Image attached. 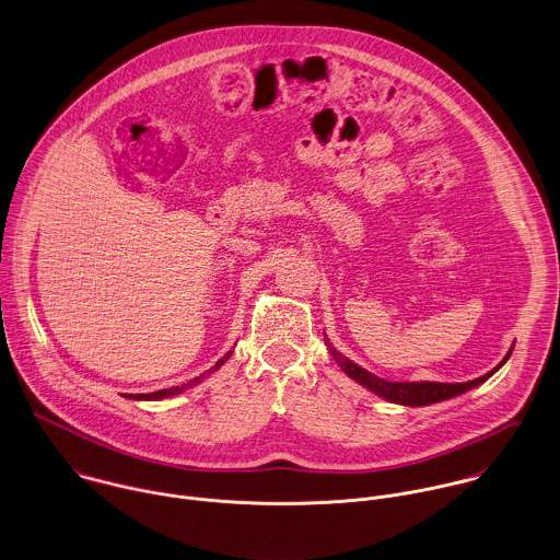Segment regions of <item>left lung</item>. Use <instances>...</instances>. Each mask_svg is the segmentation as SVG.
<instances>
[{
	"mask_svg": "<svg viewBox=\"0 0 560 560\" xmlns=\"http://www.w3.org/2000/svg\"><path fill=\"white\" fill-rule=\"evenodd\" d=\"M325 343L327 348L331 350L334 359L337 361V365L350 376L354 378L359 385L368 387L370 392H374L376 396L389 400V402H396V405H407V407H427V405H433V402H442L447 398H454L480 383H485L491 374H495L504 363L506 359L511 357L513 352V346L511 350L506 352V357L487 374H482L480 378H474V381H467V383H433V381H422V383H396V381H385V378H378L374 376L372 372L363 370L361 365L352 363L348 357H343L339 350H336L331 346V341L325 337Z\"/></svg>",
	"mask_w": 560,
	"mask_h": 560,
	"instance_id": "1",
	"label": "left lung"
}]
</instances>
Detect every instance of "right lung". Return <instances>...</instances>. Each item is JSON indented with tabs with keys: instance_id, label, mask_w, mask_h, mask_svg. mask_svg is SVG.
Wrapping results in <instances>:
<instances>
[{
	"instance_id": "add662e5",
	"label": "right lung",
	"mask_w": 560,
	"mask_h": 560,
	"mask_svg": "<svg viewBox=\"0 0 560 560\" xmlns=\"http://www.w3.org/2000/svg\"><path fill=\"white\" fill-rule=\"evenodd\" d=\"M229 357H231V352H226L223 359H219V361H217V365H214V368H210L206 374H212V372H217V370L223 365L224 361H226ZM206 374H201V376L192 378L190 383H186V385H182V387H168V389H160V392H153V394H136V396H129V398H136V400H162V398H171V396H177V394H182L184 389H188V387H195L197 383H201V378H203Z\"/></svg>"
}]
</instances>
